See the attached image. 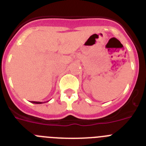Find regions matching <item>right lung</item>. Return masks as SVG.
Here are the masks:
<instances>
[{
	"label": "right lung",
	"mask_w": 146,
	"mask_h": 146,
	"mask_svg": "<svg viewBox=\"0 0 146 146\" xmlns=\"http://www.w3.org/2000/svg\"><path fill=\"white\" fill-rule=\"evenodd\" d=\"M33 104H43L44 102H39V101H30Z\"/></svg>",
	"instance_id": "right-lung-1"
}]
</instances>
